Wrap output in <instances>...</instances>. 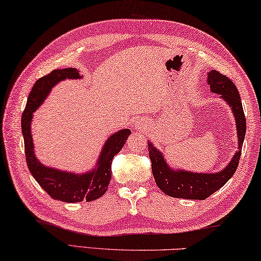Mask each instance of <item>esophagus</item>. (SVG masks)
Masks as SVG:
<instances>
[{"instance_id": "obj_1", "label": "esophagus", "mask_w": 261, "mask_h": 261, "mask_svg": "<svg viewBox=\"0 0 261 261\" xmlns=\"http://www.w3.org/2000/svg\"><path fill=\"white\" fill-rule=\"evenodd\" d=\"M135 126H138L140 130L144 129V125H142V123H140V122H137V124H135Z\"/></svg>"}]
</instances>
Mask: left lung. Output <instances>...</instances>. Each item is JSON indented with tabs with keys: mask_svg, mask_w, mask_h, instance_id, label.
<instances>
[{
	"mask_svg": "<svg viewBox=\"0 0 261 261\" xmlns=\"http://www.w3.org/2000/svg\"><path fill=\"white\" fill-rule=\"evenodd\" d=\"M206 79L212 93L220 95L222 100H224L232 110L236 127H237L238 150L222 171L216 173H196L171 167L163 153L153 145L152 142L147 140L153 176L156 186L168 196L187 198V200H205L206 197L222 188L233 176L238 167L243 142L246 134V119L241 95L233 82L220 72L210 71Z\"/></svg>",
	"mask_w": 261,
	"mask_h": 261,
	"instance_id": "left-lung-1",
	"label": "left lung"
}]
</instances>
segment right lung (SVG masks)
<instances>
[{
  "label": "right lung",
  "mask_w": 261,
  "mask_h": 261,
  "mask_svg": "<svg viewBox=\"0 0 261 261\" xmlns=\"http://www.w3.org/2000/svg\"><path fill=\"white\" fill-rule=\"evenodd\" d=\"M81 77L76 68L55 69L47 75L40 77L36 81L29 94L25 110L22 116V134L28 167L35 180L53 200H59L66 203L97 200L107 192L111 180V161L122 150L131 134L129 129H122L110 135L102 147L96 165L85 173L61 171L46 166L37 159L31 134L34 113L43 105L56 85L66 79L79 80Z\"/></svg>",
  "instance_id": "right-lung-1"
}]
</instances>
